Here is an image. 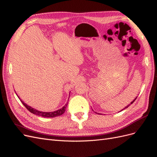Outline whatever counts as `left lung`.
<instances>
[{
  "mask_svg": "<svg viewBox=\"0 0 157 157\" xmlns=\"http://www.w3.org/2000/svg\"><path fill=\"white\" fill-rule=\"evenodd\" d=\"M136 98H136V99H134V101H132V102L130 103V104H129V105H127L126 107H125V108H124V109H126V108H128V107H129V106H130V105H131V104H132L133 103H134V101H135V100H136ZM124 109H122V110H124ZM122 110H121V111H122Z\"/></svg>",
  "mask_w": 157,
  "mask_h": 157,
  "instance_id": "8db88e82",
  "label": "left lung"
}]
</instances>
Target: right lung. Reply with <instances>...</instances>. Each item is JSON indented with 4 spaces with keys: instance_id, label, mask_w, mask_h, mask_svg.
Masks as SVG:
<instances>
[{
    "instance_id": "1",
    "label": "right lung",
    "mask_w": 157,
    "mask_h": 157,
    "mask_svg": "<svg viewBox=\"0 0 157 157\" xmlns=\"http://www.w3.org/2000/svg\"><path fill=\"white\" fill-rule=\"evenodd\" d=\"M18 98L20 99L19 96H17ZM21 100V99H20ZM21 103H23V105H24L27 109L29 111H30L31 113L33 114H35V115H39L42 117H49V118H53V117H58V116H60L62 115V114L64 113V112L65 111V109L66 107L67 106V103L65 104V105L63 106L62 108H61L60 109H58V111H53V112H42V111H37L36 109L32 108L31 107L27 105V104H25V103H23V101H22L21 100Z\"/></svg>"
}]
</instances>
